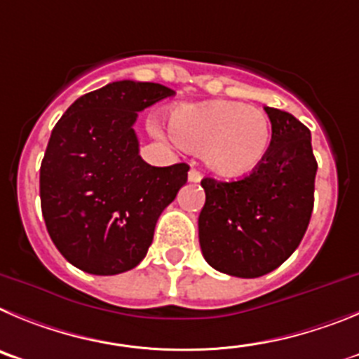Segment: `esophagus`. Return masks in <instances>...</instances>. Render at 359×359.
I'll list each match as a JSON object with an SVG mask.
<instances>
[{"label":"esophagus","mask_w":359,"mask_h":359,"mask_svg":"<svg viewBox=\"0 0 359 359\" xmlns=\"http://www.w3.org/2000/svg\"><path fill=\"white\" fill-rule=\"evenodd\" d=\"M187 177H189L191 182H200V180H202V173H200L196 168H191V170H189V175Z\"/></svg>","instance_id":"1"}]
</instances>
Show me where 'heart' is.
Instances as JSON below:
<instances>
[{
    "mask_svg": "<svg viewBox=\"0 0 359 359\" xmlns=\"http://www.w3.org/2000/svg\"><path fill=\"white\" fill-rule=\"evenodd\" d=\"M172 134L222 177L238 179L252 173L272 144V123L263 111L247 103L216 100L182 103L170 114Z\"/></svg>",
    "mask_w": 359,
    "mask_h": 359,
    "instance_id": "1",
    "label": "heart"
}]
</instances>
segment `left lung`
Wrapping results in <instances>:
<instances>
[{
    "instance_id": "left-lung-1",
    "label": "left lung",
    "mask_w": 359,
    "mask_h": 359,
    "mask_svg": "<svg viewBox=\"0 0 359 359\" xmlns=\"http://www.w3.org/2000/svg\"><path fill=\"white\" fill-rule=\"evenodd\" d=\"M264 111L272 123V144L263 163L240 180H202L205 203L198 240L203 257L218 272L243 279L272 272L292 256L315 202L311 132L290 112Z\"/></svg>"
}]
</instances>
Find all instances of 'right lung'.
<instances>
[{
	"mask_svg": "<svg viewBox=\"0 0 359 359\" xmlns=\"http://www.w3.org/2000/svg\"><path fill=\"white\" fill-rule=\"evenodd\" d=\"M154 82L107 83L57 121L41 164V209L55 247L73 266L116 276L141 263L161 212L187 182L186 163L140 156L137 112L173 96Z\"/></svg>",
	"mask_w": 359,
	"mask_h": 359,
	"instance_id": "obj_1",
	"label": "right lung"
}]
</instances>
